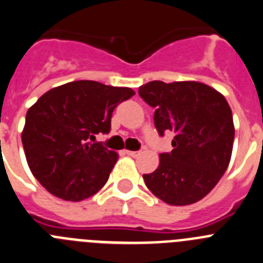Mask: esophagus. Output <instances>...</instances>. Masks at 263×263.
Segmentation results:
<instances>
[{
    "label": "esophagus",
    "instance_id": "obj_1",
    "mask_svg": "<svg viewBox=\"0 0 263 263\" xmlns=\"http://www.w3.org/2000/svg\"><path fill=\"white\" fill-rule=\"evenodd\" d=\"M126 153L128 154L129 157H134V158H136V157H139L140 154H141V152H134V151H126Z\"/></svg>",
    "mask_w": 263,
    "mask_h": 263
}]
</instances>
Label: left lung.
I'll return each mask as SVG.
<instances>
[{"mask_svg": "<svg viewBox=\"0 0 263 263\" xmlns=\"http://www.w3.org/2000/svg\"><path fill=\"white\" fill-rule=\"evenodd\" d=\"M154 111L158 134H175L171 153L159 154V166L143 175L152 193L168 205H191L205 197L231 161L235 127L224 96L200 82L154 80L139 88Z\"/></svg>", "mask_w": 263, "mask_h": 263, "instance_id": "1", "label": "left lung"}]
</instances>
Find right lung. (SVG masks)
<instances>
[{"label": "right lung", "instance_id": "right-lung-1", "mask_svg": "<svg viewBox=\"0 0 263 263\" xmlns=\"http://www.w3.org/2000/svg\"><path fill=\"white\" fill-rule=\"evenodd\" d=\"M134 95L131 88L78 80L29 107L22 143L29 170L49 193L76 202L104 187L118 153L96 143V135L110 131L117 105Z\"/></svg>", "mask_w": 263, "mask_h": 263}]
</instances>
